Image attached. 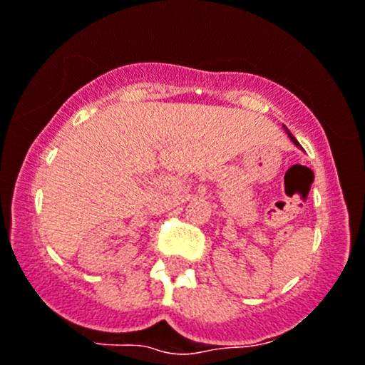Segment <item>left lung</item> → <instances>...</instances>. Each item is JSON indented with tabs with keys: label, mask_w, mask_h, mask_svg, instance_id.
<instances>
[{
	"label": "left lung",
	"mask_w": 365,
	"mask_h": 365,
	"mask_svg": "<svg viewBox=\"0 0 365 365\" xmlns=\"http://www.w3.org/2000/svg\"><path fill=\"white\" fill-rule=\"evenodd\" d=\"M285 131H287V134H289V138H290V140H292V143L295 145V147H297V148H301V150H302V147H301V145H299V141H297V140H295V136H294V134H292V133H290V131H289V129H287V128H285Z\"/></svg>",
	"instance_id": "obj_1"
}]
</instances>
